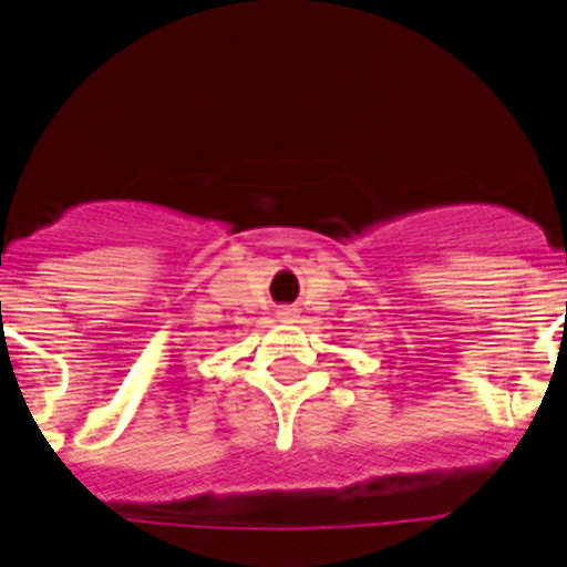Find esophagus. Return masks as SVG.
<instances>
[{"label":"esophagus","mask_w":567,"mask_h":567,"mask_svg":"<svg viewBox=\"0 0 567 567\" xmlns=\"http://www.w3.org/2000/svg\"><path fill=\"white\" fill-rule=\"evenodd\" d=\"M279 317H282V320H293L297 311H293V308H279Z\"/></svg>","instance_id":"34e87169"}]
</instances>
